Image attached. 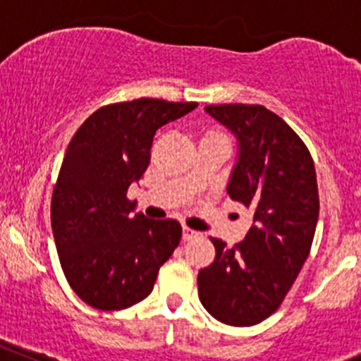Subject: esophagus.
<instances>
[{
    "mask_svg": "<svg viewBox=\"0 0 361 361\" xmlns=\"http://www.w3.org/2000/svg\"><path fill=\"white\" fill-rule=\"evenodd\" d=\"M181 238H183V241H192V239L201 238V232L192 231L190 227H183V235H181Z\"/></svg>",
    "mask_w": 361,
    "mask_h": 361,
    "instance_id": "obj_1",
    "label": "esophagus"
}]
</instances>
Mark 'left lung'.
I'll return each instance as SVG.
<instances>
[{"label":"left lung","mask_w":361,"mask_h":361,"mask_svg":"<svg viewBox=\"0 0 361 361\" xmlns=\"http://www.w3.org/2000/svg\"><path fill=\"white\" fill-rule=\"evenodd\" d=\"M238 140L227 194L253 211L235 246L211 238L216 257L199 271V298L218 322L251 326L281 305L307 260L319 214L314 162L281 116L260 104H211Z\"/></svg>","instance_id":"8db88e82"}]
</instances>
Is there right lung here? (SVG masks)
<instances>
[{
	"mask_svg": "<svg viewBox=\"0 0 361 361\" xmlns=\"http://www.w3.org/2000/svg\"><path fill=\"white\" fill-rule=\"evenodd\" d=\"M195 108L148 97L108 104L69 141L50 216L64 276L85 304L120 311L141 302L180 245L181 225L133 214L127 190L150 164L155 133Z\"/></svg>",
	"mask_w": 361,
	"mask_h": 361,
	"instance_id": "add662e5",
	"label": "right lung"
}]
</instances>
